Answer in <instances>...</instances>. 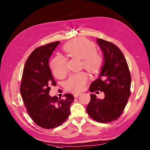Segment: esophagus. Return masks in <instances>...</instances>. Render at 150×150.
<instances>
[{
  "instance_id": "obj_1",
  "label": "esophagus",
  "mask_w": 150,
  "mask_h": 150,
  "mask_svg": "<svg viewBox=\"0 0 150 150\" xmlns=\"http://www.w3.org/2000/svg\"><path fill=\"white\" fill-rule=\"evenodd\" d=\"M81 95V93H75L74 95H73V96H74V97H77L79 95Z\"/></svg>"
}]
</instances>
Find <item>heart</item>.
Instances as JSON below:
<instances>
[{
	"mask_svg": "<svg viewBox=\"0 0 150 150\" xmlns=\"http://www.w3.org/2000/svg\"><path fill=\"white\" fill-rule=\"evenodd\" d=\"M63 50L73 58L81 59V67L91 73H97L101 69L104 59L101 54L96 52L95 44L82 37L73 39L66 43ZM53 75L58 79L64 77L68 72L66 60L63 57L58 55L53 59L50 63ZM88 81V75L81 71L72 75L66 82V89L71 92L83 90Z\"/></svg>",
	"mask_w": 150,
	"mask_h": 150,
	"instance_id": "1",
	"label": "heart"
}]
</instances>
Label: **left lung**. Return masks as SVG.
<instances>
[{
	"label": "left lung",
	"instance_id": "left-lung-1",
	"mask_svg": "<svg viewBox=\"0 0 150 150\" xmlns=\"http://www.w3.org/2000/svg\"><path fill=\"white\" fill-rule=\"evenodd\" d=\"M104 54V65L97 80L91 84V92L103 91V99L91 94L86 108L92 119L107 123L119 119L131 95V75L122 52L116 45L101 39H97Z\"/></svg>",
	"mask_w": 150,
	"mask_h": 150
}]
</instances>
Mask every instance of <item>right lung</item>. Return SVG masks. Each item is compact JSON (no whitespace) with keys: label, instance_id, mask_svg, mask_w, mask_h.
I'll return each instance as SVG.
<instances>
[{"label":"right lung","instance_id":"1","mask_svg":"<svg viewBox=\"0 0 150 150\" xmlns=\"http://www.w3.org/2000/svg\"><path fill=\"white\" fill-rule=\"evenodd\" d=\"M59 41L35 49L25 64L20 91L28 113L37 125L52 129L62 125L70 113L73 95H64V98L50 97L51 86L57 85L49 67V59Z\"/></svg>","mask_w":150,"mask_h":150}]
</instances>
